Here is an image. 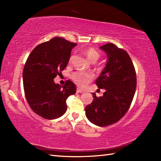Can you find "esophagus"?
<instances>
[{"instance_id": "esophagus-1", "label": "esophagus", "mask_w": 161, "mask_h": 161, "mask_svg": "<svg viewBox=\"0 0 161 161\" xmlns=\"http://www.w3.org/2000/svg\"><path fill=\"white\" fill-rule=\"evenodd\" d=\"M76 92H77L78 93H83V92H83V90H82L79 89V88H77V90H76Z\"/></svg>"}]
</instances>
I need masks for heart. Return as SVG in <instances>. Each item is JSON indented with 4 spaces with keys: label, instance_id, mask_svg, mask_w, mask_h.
<instances>
[{
    "label": "heart",
    "instance_id": "heart-1",
    "mask_svg": "<svg viewBox=\"0 0 161 161\" xmlns=\"http://www.w3.org/2000/svg\"><path fill=\"white\" fill-rule=\"evenodd\" d=\"M84 53L86 54L87 58L89 59V61L92 63L96 62L99 59L100 54L95 49L92 47L87 48L84 51ZM73 57H70L69 62H71ZM94 75L92 74L89 72H84V71H76L74 73L71 75L72 80L74 81V83L80 87H86L87 84L90 83L93 79Z\"/></svg>",
    "mask_w": 161,
    "mask_h": 161
}]
</instances>
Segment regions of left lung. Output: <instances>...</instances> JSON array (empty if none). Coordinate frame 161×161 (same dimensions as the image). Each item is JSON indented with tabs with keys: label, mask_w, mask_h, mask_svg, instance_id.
<instances>
[{
	"label": "left lung",
	"mask_w": 161,
	"mask_h": 161,
	"mask_svg": "<svg viewBox=\"0 0 161 161\" xmlns=\"http://www.w3.org/2000/svg\"><path fill=\"white\" fill-rule=\"evenodd\" d=\"M107 55V63L95 81L99 89H105L102 97L92 93L94 99L85 108L91 123L105 127L116 123L125 115L134 97L137 78L129 54L113 43L100 47Z\"/></svg>",
	"instance_id": "1"
}]
</instances>
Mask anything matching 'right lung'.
Masks as SVG:
<instances>
[{
  "label": "right lung",
  "instance_id": "right-lung-1",
  "mask_svg": "<svg viewBox=\"0 0 161 161\" xmlns=\"http://www.w3.org/2000/svg\"><path fill=\"white\" fill-rule=\"evenodd\" d=\"M76 45L54 37L37 45L27 58L23 70L24 94L32 111L45 119H55L64 114L66 99L76 92L71 80L64 86L54 82L66 67L71 50Z\"/></svg>",
  "mask_w": 161,
  "mask_h": 161
}]
</instances>
